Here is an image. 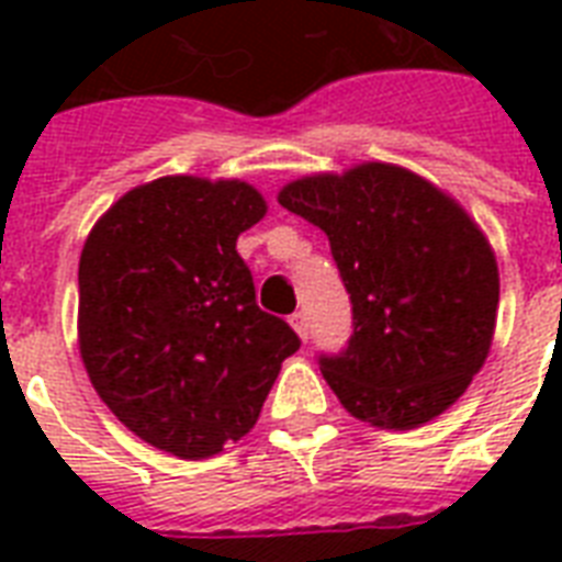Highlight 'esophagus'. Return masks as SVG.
I'll return each mask as SVG.
<instances>
[{"label": "esophagus", "instance_id": "1", "mask_svg": "<svg viewBox=\"0 0 562 562\" xmlns=\"http://www.w3.org/2000/svg\"><path fill=\"white\" fill-rule=\"evenodd\" d=\"M289 324L294 326V333H297L300 338L306 341V338H308V317H306V312H294V315L289 317Z\"/></svg>", "mask_w": 562, "mask_h": 562}]
</instances>
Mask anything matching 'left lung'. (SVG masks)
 I'll return each mask as SVG.
<instances>
[{
    "label": "left lung",
    "instance_id": "8db88e82",
    "mask_svg": "<svg viewBox=\"0 0 562 562\" xmlns=\"http://www.w3.org/2000/svg\"><path fill=\"white\" fill-rule=\"evenodd\" d=\"M277 201L326 233L350 291L347 350L321 373L361 423L408 431L458 402L487 361L498 265L452 194L393 162L308 175Z\"/></svg>",
    "mask_w": 562,
    "mask_h": 562
}]
</instances>
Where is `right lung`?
<instances>
[{
    "mask_svg": "<svg viewBox=\"0 0 562 562\" xmlns=\"http://www.w3.org/2000/svg\"><path fill=\"white\" fill-rule=\"evenodd\" d=\"M268 203L245 180L171 175L131 189L83 241L78 350L101 402L187 461L256 426L300 338L256 306L236 238Z\"/></svg>",
    "mask_w": 562,
    "mask_h": 562,
    "instance_id": "1",
    "label": "right lung"
}]
</instances>
